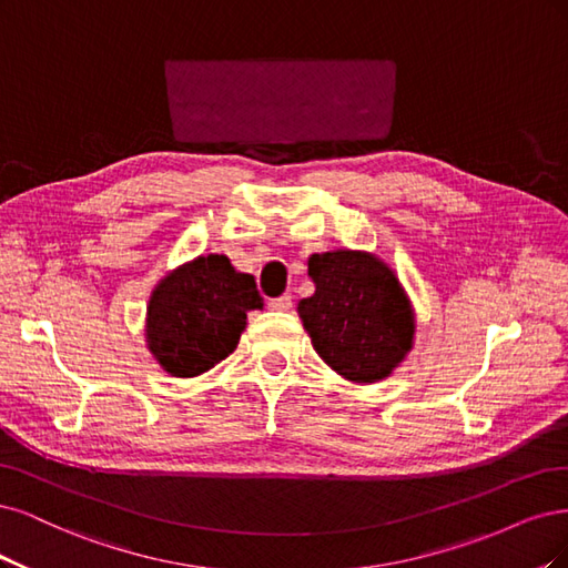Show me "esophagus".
<instances>
[{
  "label": "esophagus",
  "instance_id": "obj_1",
  "mask_svg": "<svg viewBox=\"0 0 568 568\" xmlns=\"http://www.w3.org/2000/svg\"><path fill=\"white\" fill-rule=\"evenodd\" d=\"M292 306V297L287 295V292H285V295H281V297H271L268 300V308H273V311H287Z\"/></svg>",
  "mask_w": 568,
  "mask_h": 568
}]
</instances>
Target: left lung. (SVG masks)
<instances>
[{
  "instance_id": "left-lung-1",
  "label": "left lung",
  "mask_w": 568,
  "mask_h": 568,
  "mask_svg": "<svg viewBox=\"0 0 568 568\" xmlns=\"http://www.w3.org/2000/svg\"><path fill=\"white\" fill-rule=\"evenodd\" d=\"M316 292L297 311L318 356L352 382L387 377L410 352L415 321L394 271L365 252L314 254Z\"/></svg>"
}]
</instances>
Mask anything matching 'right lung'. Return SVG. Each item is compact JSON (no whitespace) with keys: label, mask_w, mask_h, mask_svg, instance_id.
I'll list each match as a JSON object with an SVG mask.
<instances>
[{"label":"right lung","mask_w":568,"mask_h":568,"mask_svg":"<svg viewBox=\"0 0 568 568\" xmlns=\"http://www.w3.org/2000/svg\"><path fill=\"white\" fill-rule=\"evenodd\" d=\"M254 276L224 254L197 257L164 278L151 297L149 349L174 377H195L237 346L250 308H262Z\"/></svg>","instance_id":"add662e5"}]
</instances>
